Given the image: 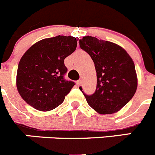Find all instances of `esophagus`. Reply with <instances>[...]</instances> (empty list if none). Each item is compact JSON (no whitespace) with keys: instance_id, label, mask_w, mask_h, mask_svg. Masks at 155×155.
Wrapping results in <instances>:
<instances>
[{"instance_id":"1","label":"esophagus","mask_w":155,"mask_h":155,"mask_svg":"<svg viewBox=\"0 0 155 155\" xmlns=\"http://www.w3.org/2000/svg\"><path fill=\"white\" fill-rule=\"evenodd\" d=\"M81 80L77 81V85H78V86H81Z\"/></svg>"}]
</instances>
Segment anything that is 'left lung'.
I'll return each instance as SVG.
<instances>
[{
  "mask_svg": "<svg viewBox=\"0 0 155 155\" xmlns=\"http://www.w3.org/2000/svg\"><path fill=\"white\" fill-rule=\"evenodd\" d=\"M79 44L92 59L96 71V90L91 95L84 94L87 102L99 114L117 113L134 97L137 88L134 61L124 48L114 42L84 36Z\"/></svg>",
  "mask_w": 155,
  "mask_h": 155,
  "instance_id": "8db88e82",
  "label": "left lung"
}]
</instances>
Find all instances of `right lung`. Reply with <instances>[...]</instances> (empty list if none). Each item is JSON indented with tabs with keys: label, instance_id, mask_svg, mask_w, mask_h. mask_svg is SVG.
<instances>
[{
	"label": "right lung",
	"instance_id": "obj_1",
	"mask_svg": "<svg viewBox=\"0 0 155 155\" xmlns=\"http://www.w3.org/2000/svg\"><path fill=\"white\" fill-rule=\"evenodd\" d=\"M78 39L57 35L35 42L19 61L16 86L24 101L42 112L56 109L64 102L74 82L67 81L64 59L77 47Z\"/></svg>",
	"mask_w": 155,
	"mask_h": 155
}]
</instances>
